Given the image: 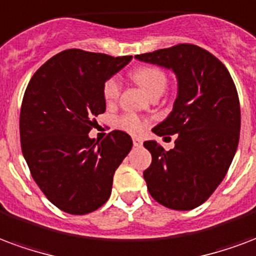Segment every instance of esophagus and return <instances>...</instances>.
Returning a JSON list of instances; mask_svg holds the SVG:
<instances>
[{
    "instance_id": "1",
    "label": "esophagus",
    "mask_w": 256,
    "mask_h": 256,
    "mask_svg": "<svg viewBox=\"0 0 256 256\" xmlns=\"http://www.w3.org/2000/svg\"><path fill=\"white\" fill-rule=\"evenodd\" d=\"M133 144H134V146H142V138H140V137H133Z\"/></svg>"
}]
</instances>
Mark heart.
<instances>
[{
	"instance_id": "b5f03b06",
	"label": "heart",
	"mask_w": 256,
	"mask_h": 256,
	"mask_svg": "<svg viewBox=\"0 0 256 256\" xmlns=\"http://www.w3.org/2000/svg\"><path fill=\"white\" fill-rule=\"evenodd\" d=\"M132 78L137 82L150 98L156 94H162L168 85V76L162 68L154 65L140 66L132 73ZM120 85L115 77H111L103 85V96L107 103H112L119 98ZM119 128L130 132L140 133L145 128V120L137 116L136 114H124L116 120Z\"/></svg>"
}]
</instances>
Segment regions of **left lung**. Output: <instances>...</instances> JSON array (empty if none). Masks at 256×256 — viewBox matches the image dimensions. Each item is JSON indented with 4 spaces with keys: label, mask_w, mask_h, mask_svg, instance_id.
<instances>
[{
    "label": "left lung",
    "mask_w": 256,
    "mask_h": 256,
    "mask_svg": "<svg viewBox=\"0 0 256 256\" xmlns=\"http://www.w3.org/2000/svg\"><path fill=\"white\" fill-rule=\"evenodd\" d=\"M136 58L171 69L178 96L157 136L176 134L175 148L166 150L145 141L152 164L144 171L148 190L158 204L174 210L202 205L226 175L240 136L238 90L224 64L196 44H176Z\"/></svg>",
    "instance_id": "left-lung-1"
}]
</instances>
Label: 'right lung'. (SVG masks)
Listing matches in <instances>:
<instances>
[{
    "mask_svg": "<svg viewBox=\"0 0 256 256\" xmlns=\"http://www.w3.org/2000/svg\"><path fill=\"white\" fill-rule=\"evenodd\" d=\"M132 58L70 48L28 82L20 111L22 156L47 200L69 214H88L107 202L114 174L133 146L120 130L100 142L88 136L106 111L104 82Z\"/></svg>",
    "mask_w": 256,
    "mask_h": 256,
    "instance_id": "right-lung-1",
    "label": "right lung"
}]
</instances>
